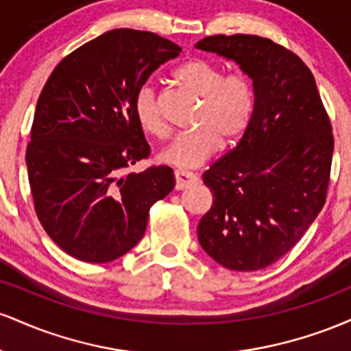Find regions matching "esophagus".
<instances>
[{
	"mask_svg": "<svg viewBox=\"0 0 351 351\" xmlns=\"http://www.w3.org/2000/svg\"><path fill=\"white\" fill-rule=\"evenodd\" d=\"M175 188L181 191V189H186L189 186H193V184H196L199 181V178L196 175H193V173L189 171H176L175 173Z\"/></svg>",
	"mask_w": 351,
	"mask_h": 351,
	"instance_id": "1",
	"label": "esophagus"
}]
</instances>
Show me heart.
<instances>
[{
	"label": "heart",
	"mask_w": 351,
	"mask_h": 351,
	"mask_svg": "<svg viewBox=\"0 0 351 351\" xmlns=\"http://www.w3.org/2000/svg\"><path fill=\"white\" fill-rule=\"evenodd\" d=\"M175 79L203 104L196 117L198 128L176 135L160 152V162L188 170L211 160L223 143L224 147L239 143L251 125L256 92L247 74H224L219 66L203 59L181 64L176 67ZM135 117L147 134L158 138L167 135V125L150 84L136 92Z\"/></svg>",
	"instance_id": "heart-1"
}]
</instances>
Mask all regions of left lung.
<instances>
[{
  "mask_svg": "<svg viewBox=\"0 0 351 351\" xmlns=\"http://www.w3.org/2000/svg\"><path fill=\"white\" fill-rule=\"evenodd\" d=\"M195 47L236 62L256 92L247 132L203 173L213 206L198 241L223 267L259 271L291 251L324 208L332 125L304 60L271 39L217 34Z\"/></svg>",
  "mask_w": 351,
  "mask_h": 351,
  "instance_id": "obj_1",
  "label": "left lung"
}]
</instances>
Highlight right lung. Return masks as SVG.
I'll list each match as a JSON object with an SVG mask.
<instances>
[{
	"mask_svg": "<svg viewBox=\"0 0 351 351\" xmlns=\"http://www.w3.org/2000/svg\"><path fill=\"white\" fill-rule=\"evenodd\" d=\"M180 52L148 31L112 29L71 52L47 79L27 176L44 231L75 259L104 264L134 249L152 204L175 188L170 167L122 171L150 153L135 117L136 92Z\"/></svg>",
	"mask_w": 351,
	"mask_h": 351,
	"instance_id": "obj_1",
	"label": "right lung"
}]
</instances>
